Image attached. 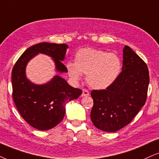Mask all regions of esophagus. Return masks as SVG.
Masks as SVG:
<instances>
[{
	"instance_id": "1",
	"label": "esophagus",
	"mask_w": 159,
	"mask_h": 159,
	"mask_svg": "<svg viewBox=\"0 0 159 159\" xmlns=\"http://www.w3.org/2000/svg\"><path fill=\"white\" fill-rule=\"evenodd\" d=\"M89 91H88L87 89H83V93H82V97H87V96H89Z\"/></svg>"
}]
</instances>
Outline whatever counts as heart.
I'll use <instances>...</instances> for the list:
<instances>
[{"mask_svg": "<svg viewBox=\"0 0 159 159\" xmlns=\"http://www.w3.org/2000/svg\"><path fill=\"white\" fill-rule=\"evenodd\" d=\"M66 68L73 80H80L82 74H87L86 80L91 87L104 89L117 79L121 71V62L114 53L85 48L76 52L75 62H68Z\"/></svg>", "mask_w": 159, "mask_h": 159, "instance_id": "obj_1", "label": "heart"}]
</instances>
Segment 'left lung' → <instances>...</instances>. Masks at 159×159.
Instances as JSON below:
<instances>
[{
	"label": "left lung",
	"instance_id": "8db88e82",
	"mask_svg": "<svg viewBox=\"0 0 159 159\" xmlns=\"http://www.w3.org/2000/svg\"><path fill=\"white\" fill-rule=\"evenodd\" d=\"M150 76L147 64L129 46L123 49L122 70L111 85L93 90L91 119L96 127L116 132L132 121L147 100Z\"/></svg>",
	"mask_w": 159,
	"mask_h": 159
}]
</instances>
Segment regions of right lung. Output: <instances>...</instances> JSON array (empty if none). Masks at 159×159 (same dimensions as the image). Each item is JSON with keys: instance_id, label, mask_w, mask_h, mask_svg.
Segmentation results:
<instances>
[{"instance_id": "obj_1", "label": "right lung", "mask_w": 159, "mask_h": 159, "mask_svg": "<svg viewBox=\"0 0 159 159\" xmlns=\"http://www.w3.org/2000/svg\"><path fill=\"white\" fill-rule=\"evenodd\" d=\"M66 44L40 43L29 47L20 57L11 72L12 98L16 107L25 121L40 130H47L58 125L63 119L65 105L81 95V89H74L60 76H55L44 85H34L25 76V66L39 53L54 59L59 72H67L64 60Z\"/></svg>"}]
</instances>
